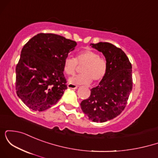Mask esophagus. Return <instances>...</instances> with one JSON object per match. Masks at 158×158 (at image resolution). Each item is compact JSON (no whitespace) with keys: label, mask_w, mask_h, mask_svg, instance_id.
Returning a JSON list of instances; mask_svg holds the SVG:
<instances>
[{"label":"esophagus","mask_w":158,"mask_h":158,"mask_svg":"<svg viewBox=\"0 0 158 158\" xmlns=\"http://www.w3.org/2000/svg\"><path fill=\"white\" fill-rule=\"evenodd\" d=\"M68 88H70V89H77V88H78V86H77V85H76L71 84V83H68Z\"/></svg>","instance_id":"obj_1"}]
</instances>
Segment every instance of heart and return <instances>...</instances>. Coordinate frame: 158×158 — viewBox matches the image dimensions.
<instances>
[{
    "mask_svg": "<svg viewBox=\"0 0 158 158\" xmlns=\"http://www.w3.org/2000/svg\"><path fill=\"white\" fill-rule=\"evenodd\" d=\"M78 63L83 65L81 72L82 73L73 76L69 78V82L71 84L88 85L94 80L98 81L105 77L107 70L106 61L99 57L97 52L90 50H85L79 52L74 59L68 56L64 61V71L68 75H71L77 70Z\"/></svg>",
    "mask_w": 158,
    "mask_h": 158,
    "instance_id": "heart-1",
    "label": "heart"
}]
</instances>
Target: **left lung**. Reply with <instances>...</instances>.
<instances>
[{
  "label": "left lung",
  "mask_w": 158,
  "mask_h": 158,
  "mask_svg": "<svg viewBox=\"0 0 158 158\" xmlns=\"http://www.w3.org/2000/svg\"><path fill=\"white\" fill-rule=\"evenodd\" d=\"M90 45L104 55L107 70L99 85L90 90V96L80 106L90 120L104 123L115 118L124 110L133 85L132 67L120 48L108 42Z\"/></svg>",
  "instance_id": "8db88e82"
}]
</instances>
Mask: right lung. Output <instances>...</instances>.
Instances as JSON below:
<instances>
[{"label":"right lung","instance_id":"add662e5","mask_svg":"<svg viewBox=\"0 0 158 158\" xmlns=\"http://www.w3.org/2000/svg\"><path fill=\"white\" fill-rule=\"evenodd\" d=\"M77 42L63 36L39 33L23 46L16 66L17 95L33 110L55 105L67 89L64 61Z\"/></svg>","mask_w":158,"mask_h":158}]
</instances>
